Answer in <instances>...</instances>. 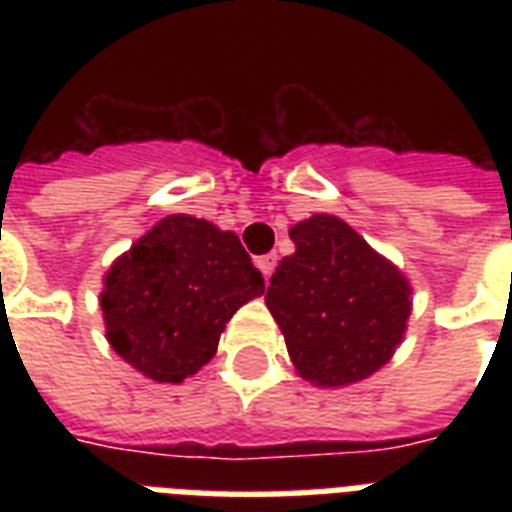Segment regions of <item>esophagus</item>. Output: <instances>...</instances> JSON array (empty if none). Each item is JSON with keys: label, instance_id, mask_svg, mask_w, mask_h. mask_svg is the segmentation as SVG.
I'll list each match as a JSON object with an SVG mask.
<instances>
[{"label": "esophagus", "instance_id": "obj_1", "mask_svg": "<svg viewBox=\"0 0 512 512\" xmlns=\"http://www.w3.org/2000/svg\"><path fill=\"white\" fill-rule=\"evenodd\" d=\"M276 263H279V257H276V252H271V255L257 257V268H260V273H263L265 279H271L273 271H276Z\"/></svg>", "mask_w": 512, "mask_h": 512}]
</instances>
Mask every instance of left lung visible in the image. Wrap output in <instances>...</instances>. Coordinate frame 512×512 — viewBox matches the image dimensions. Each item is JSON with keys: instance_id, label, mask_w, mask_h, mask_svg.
<instances>
[{"instance_id": "1", "label": "left lung", "mask_w": 512, "mask_h": 512, "mask_svg": "<svg viewBox=\"0 0 512 512\" xmlns=\"http://www.w3.org/2000/svg\"><path fill=\"white\" fill-rule=\"evenodd\" d=\"M289 239L295 255L271 276L265 305L292 364L319 388L366 380L404 340L409 281L335 215L308 217Z\"/></svg>"}]
</instances>
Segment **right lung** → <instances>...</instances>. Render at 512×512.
<instances>
[{"mask_svg":"<svg viewBox=\"0 0 512 512\" xmlns=\"http://www.w3.org/2000/svg\"><path fill=\"white\" fill-rule=\"evenodd\" d=\"M111 348L156 382H183L215 356L225 324L265 292L233 231L170 215L116 257L103 279Z\"/></svg>","mask_w":512,"mask_h":512,"instance_id":"obj_1","label":"right lung"}]
</instances>
